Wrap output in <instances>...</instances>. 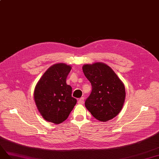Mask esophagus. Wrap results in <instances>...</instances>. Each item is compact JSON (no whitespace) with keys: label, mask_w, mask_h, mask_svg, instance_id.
I'll return each mask as SVG.
<instances>
[{"label":"esophagus","mask_w":159,"mask_h":159,"mask_svg":"<svg viewBox=\"0 0 159 159\" xmlns=\"http://www.w3.org/2000/svg\"><path fill=\"white\" fill-rule=\"evenodd\" d=\"M84 97L80 98L78 100V103H79V104H84Z\"/></svg>","instance_id":"34e87169"}]
</instances>
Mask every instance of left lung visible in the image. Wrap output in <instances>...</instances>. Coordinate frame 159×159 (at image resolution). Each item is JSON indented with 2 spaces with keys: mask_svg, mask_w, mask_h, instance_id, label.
<instances>
[{
  "mask_svg": "<svg viewBox=\"0 0 159 159\" xmlns=\"http://www.w3.org/2000/svg\"><path fill=\"white\" fill-rule=\"evenodd\" d=\"M82 69L92 85V92L85 102L86 109L100 121L116 117L122 109L125 98L121 81L113 69L102 63L84 65Z\"/></svg>",
  "mask_w": 159,
  "mask_h": 159,
  "instance_id": "8db88e82",
  "label": "left lung"
}]
</instances>
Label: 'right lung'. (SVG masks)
Masks as SVG:
<instances>
[{
  "label": "right lung",
  "instance_id": "obj_1",
  "mask_svg": "<svg viewBox=\"0 0 159 159\" xmlns=\"http://www.w3.org/2000/svg\"><path fill=\"white\" fill-rule=\"evenodd\" d=\"M71 67L64 63L50 67L38 82L34 100L38 111L46 121L55 124L66 120L75 105L72 88L66 84Z\"/></svg>",
  "mask_w": 159,
  "mask_h": 159
}]
</instances>
